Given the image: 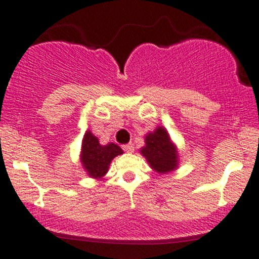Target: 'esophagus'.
<instances>
[{"instance_id": "esophagus-1", "label": "esophagus", "mask_w": 259, "mask_h": 259, "mask_svg": "<svg viewBox=\"0 0 259 259\" xmlns=\"http://www.w3.org/2000/svg\"><path fill=\"white\" fill-rule=\"evenodd\" d=\"M123 150L125 151V152H127V153H133L134 151H135V147H134L133 144H127V145H124Z\"/></svg>"}]
</instances>
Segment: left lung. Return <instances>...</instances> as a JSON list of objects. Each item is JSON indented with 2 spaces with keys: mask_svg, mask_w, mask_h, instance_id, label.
<instances>
[{
  "mask_svg": "<svg viewBox=\"0 0 259 259\" xmlns=\"http://www.w3.org/2000/svg\"><path fill=\"white\" fill-rule=\"evenodd\" d=\"M145 146L140 152L147 159L150 167L159 174L170 173L178 168L179 156L177 146L171 142L169 134L163 126H158L145 136Z\"/></svg>",
  "mask_w": 259,
  "mask_h": 259,
  "instance_id": "1",
  "label": "left lung"
}]
</instances>
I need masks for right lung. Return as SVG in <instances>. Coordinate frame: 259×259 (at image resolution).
<instances>
[{"instance_id": "1", "label": "right lung", "mask_w": 259, "mask_h": 259, "mask_svg": "<svg viewBox=\"0 0 259 259\" xmlns=\"http://www.w3.org/2000/svg\"><path fill=\"white\" fill-rule=\"evenodd\" d=\"M123 153V150L115 144L101 145L99 139L90 130L85 133L81 144V164L86 173L95 179H101L108 171L109 164L117 156Z\"/></svg>"}]
</instances>
